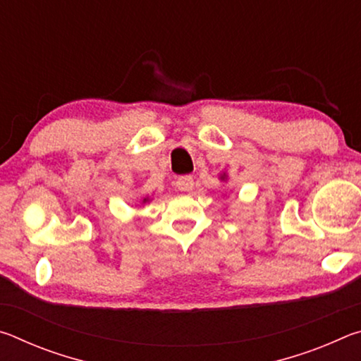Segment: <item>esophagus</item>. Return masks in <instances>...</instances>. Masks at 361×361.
Wrapping results in <instances>:
<instances>
[{
	"instance_id": "esophagus-1",
	"label": "esophagus",
	"mask_w": 361,
	"mask_h": 361,
	"mask_svg": "<svg viewBox=\"0 0 361 361\" xmlns=\"http://www.w3.org/2000/svg\"><path fill=\"white\" fill-rule=\"evenodd\" d=\"M176 188H178V191H183V192L192 191V188H194V178H192L191 175H183V176H180V178L176 180Z\"/></svg>"
}]
</instances>
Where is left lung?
Masks as SVG:
<instances>
[{
	"label": "left lung",
	"mask_w": 361,
	"mask_h": 361,
	"mask_svg": "<svg viewBox=\"0 0 361 361\" xmlns=\"http://www.w3.org/2000/svg\"><path fill=\"white\" fill-rule=\"evenodd\" d=\"M219 180H221L223 183H224V181H228V173H226V172L219 173Z\"/></svg>",
	"instance_id": "1"
}]
</instances>
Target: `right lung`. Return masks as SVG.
Returning a JSON list of instances; mask_svg holds the SVG:
<instances>
[{
  "instance_id": "1",
  "label": "right lung",
  "mask_w": 361,
  "mask_h": 361,
  "mask_svg": "<svg viewBox=\"0 0 361 361\" xmlns=\"http://www.w3.org/2000/svg\"><path fill=\"white\" fill-rule=\"evenodd\" d=\"M146 202H149V197H145V199L142 200V204H146Z\"/></svg>"
}]
</instances>
